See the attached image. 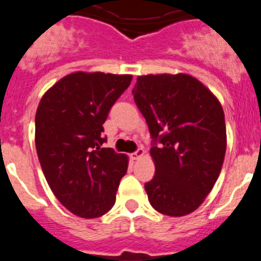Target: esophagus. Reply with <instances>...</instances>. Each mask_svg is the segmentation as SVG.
I'll return each mask as SVG.
<instances>
[{
	"label": "esophagus",
	"instance_id": "34e87169",
	"mask_svg": "<svg viewBox=\"0 0 261 261\" xmlns=\"http://www.w3.org/2000/svg\"><path fill=\"white\" fill-rule=\"evenodd\" d=\"M144 154H145L144 149H142V147H138L137 150H136L135 153H132V155H130V156H132V159H138V158H141Z\"/></svg>",
	"mask_w": 261,
	"mask_h": 261
}]
</instances>
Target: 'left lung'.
<instances>
[{
  "label": "left lung",
  "mask_w": 261,
  "mask_h": 261,
  "mask_svg": "<svg viewBox=\"0 0 261 261\" xmlns=\"http://www.w3.org/2000/svg\"><path fill=\"white\" fill-rule=\"evenodd\" d=\"M151 136L155 174L147 199L166 216L181 217L202 204L222 168L225 114L218 99L188 74L141 75L132 90Z\"/></svg>",
  "instance_id": "1"
}]
</instances>
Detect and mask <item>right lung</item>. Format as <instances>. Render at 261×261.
<instances>
[{"instance_id": "obj_1", "label": "right lung", "mask_w": 261, "mask_h": 261, "mask_svg": "<svg viewBox=\"0 0 261 261\" xmlns=\"http://www.w3.org/2000/svg\"><path fill=\"white\" fill-rule=\"evenodd\" d=\"M130 81L132 75L77 71L39 103L35 145L41 170L57 200L82 218L107 213L126 174V155L103 147V124Z\"/></svg>"}]
</instances>
